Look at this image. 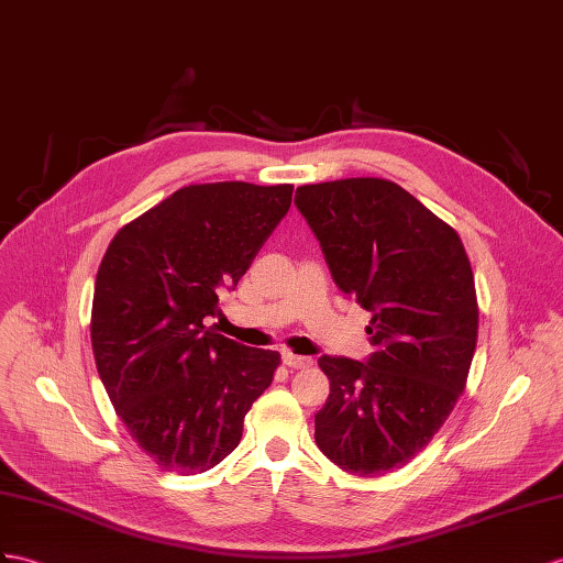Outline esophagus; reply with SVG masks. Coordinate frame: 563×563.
<instances>
[{"instance_id":"34e87169","label":"esophagus","mask_w":563,"mask_h":563,"mask_svg":"<svg viewBox=\"0 0 563 563\" xmlns=\"http://www.w3.org/2000/svg\"><path fill=\"white\" fill-rule=\"evenodd\" d=\"M283 364L290 366V368H309L313 364L311 356H299L292 352H283Z\"/></svg>"}]
</instances>
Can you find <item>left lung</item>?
Instances as JSON below:
<instances>
[{"instance_id": "1", "label": "left lung", "mask_w": 563, "mask_h": 563, "mask_svg": "<svg viewBox=\"0 0 563 563\" xmlns=\"http://www.w3.org/2000/svg\"><path fill=\"white\" fill-rule=\"evenodd\" d=\"M333 280L373 313L368 362L321 356L330 380L316 444L362 478L407 466L452 413L478 340V299L456 230L405 187L344 178L297 187Z\"/></svg>"}]
</instances>
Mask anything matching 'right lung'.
<instances>
[{"label": "right lung", "instance_id": "1", "mask_svg": "<svg viewBox=\"0 0 563 563\" xmlns=\"http://www.w3.org/2000/svg\"><path fill=\"white\" fill-rule=\"evenodd\" d=\"M292 205V185H187L125 223L99 264L95 364L131 438L170 473L235 450L280 354L205 325Z\"/></svg>", "mask_w": 563, "mask_h": 563}]
</instances>
